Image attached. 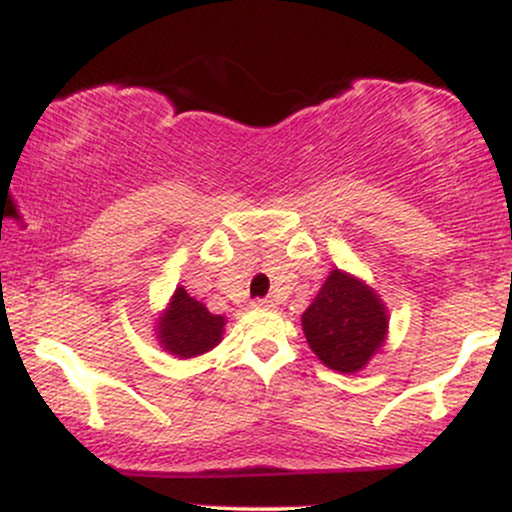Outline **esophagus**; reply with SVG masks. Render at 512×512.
<instances>
[{"label": "esophagus", "mask_w": 512, "mask_h": 512, "mask_svg": "<svg viewBox=\"0 0 512 512\" xmlns=\"http://www.w3.org/2000/svg\"><path fill=\"white\" fill-rule=\"evenodd\" d=\"M274 301L272 298H257V301H252V308H274Z\"/></svg>", "instance_id": "obj_1"}]
</instances>
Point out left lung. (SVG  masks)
<instances>
[{
  "label": "left lung",
  "mask_w": 512,
  "mask_h": 512,
  "mask_svg": "<svg viewBox=\"0 0 512 512\" xmlns=\"http://www.w3.org/2000/svg\"><path fill=\"white\" fill-rule=\"evenodd\" d=\"M313 354L337 373H358L387 342L383 298L358 276L334 267L301 315Z\"/></svg>",
  "instance_id": "obj_1"
}]
</instances>
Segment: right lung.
<instances>
[{
  "mask_svg": "<svg viewBox=\"0 0 512 512\" xmlns=\"http://www.w3.org/2000/svg\"><path fill=\"white\" fill-rule=\"evenodd\" d=\"M156 342L175 358H197L221 344L226 317L214 315L178 286L166 308L156 317Z\"/></svg>",
  "mask_w": 512,
  "mask_h": 512,
  "instance_id": "right-lung-1",
  "label": "right lung"
}]
</instances>
